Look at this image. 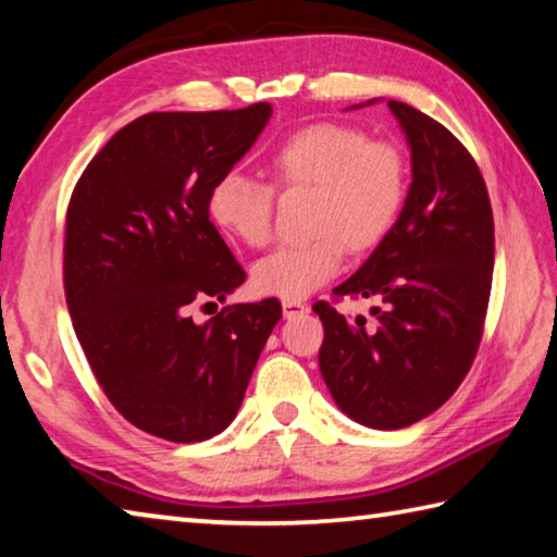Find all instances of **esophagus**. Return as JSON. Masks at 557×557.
<instances>
[{"mask_svg": "<svg viewBox=\"0 0 557 557\" xmlns=\"http://www.w3.org/2000/svg\"><path fill=\"white\" fill-rule=\"evenodd\" d=\"M309 311V307L305 305V301L299 299H282V313H285V319H295L299 317V313Z\"/></svg>", "mask_w": 557, "mask_h": 557, "instance_id": "obj_1", "label": "esophagus"}]
</instances>
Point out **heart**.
I'll return each mask as SVG.
<instances>
[{
  "mask_svg": "<svg viewBox=\"0 0 557 557\" xmlns=\"http://www.w3.org/2000/svg\"><path fill=\"white\" fill-rule=\"evenodd\" d=\"M265 168L277 189L311 187L307 240L280 246L252 268L260 295L305 299L338 275L350 250H368L389 234L407 197L401 150L366 131L336 121L292 131L270 150ZM240 173L221 175L209 189L207 209L224 234L250 248L272 238L275 189Z\"/></svg>",
  "mask_w": 557,
  "mask_h": 557,
  "instance_id": "heart-1",
  "label": "heart"
}]
</instances>
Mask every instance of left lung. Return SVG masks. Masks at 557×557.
<instances>
[{
    "label": "left lung",
    "instance_id": "left-lung-1",
    "mask_svg": "<svg viewBox=\"0 0 557 557\" xmlns=\"http://www.w3.org/2000/svg\"><path fill=\"white\" fill-rule=\"evenodd\" d=\"M411 148V187L397 224L333 297L377 299L375 321L329 301L319 368L343 413L392 431L429 417L472 368L487 317L494 219L470 150L436 119L389 99Z\"/></svg>",
    "mask_w": 557,
    "mask_h": 557
}]
</instances>
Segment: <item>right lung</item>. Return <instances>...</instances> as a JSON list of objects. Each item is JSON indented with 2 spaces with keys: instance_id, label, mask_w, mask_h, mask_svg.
I'll return each instance as SVG.
<instances>
[{
  "instance_id": "1",
  "label": "right lung",
  "mask_w": 557,
  "mask_h": 557,
  "mask_svg": "<svg viewBox=\"0 0 557 557\" xmlns=\"http://www.w3.org/2000/svg\"><path fill=\"white\" fill-rule=\"evenodd\" d=\"M268 102L226 111H153L89 160L65 216L63 282L99 387L136 429L207 441L234 421L282 317L275 297L214 307L246 282L209 221V189L265 128Z\"/></svg>"
}]
</instances>
